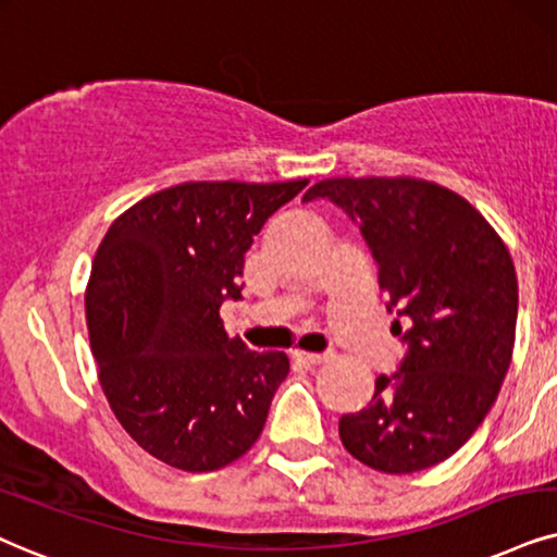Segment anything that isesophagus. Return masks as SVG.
Returning <instances> with one entry per match:
<instances>
[{"label": "esophagus", "instance_id": "obj_1", "mask_svg": "<svg viewBox=\"0 0 557 557\" xmlns=\"http://www.w3.org/2000/svg\"><path fill=\"white\" fill-rule=\"evenodd\" d=\"M293 357L302 364H308V368H313V364H323L329 362L331 357L329 355H311V351H293Z\"/></svg>", "mask_w": 557, "mask_h": 557}]
</instances>
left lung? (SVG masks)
Listing matches in <instances>:
<instances>
[{"label": "left lung", "instance_id": "left-lung-1", "mask_svg": "<svg viewBox=\"0 0 557 557\" xmlns=\"http://www.w3.org/2000/svg\"><path fill=\"white\" fill-rule=\"evenodd\" d=\"M331 200L362 231L406 355L344 413L347 453L380 473H417L455 455L502 391L517 334L509 249L466 197L413 177L321 180L302 200Z\"/></svg>", "mask_w": 557, "mask_h": 557}]
</instances>
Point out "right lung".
<instances>
[{
    "mask_svg": "<svg viewBox=\"0 0 557 557\" xmlns=\"http://www.w3.org/2000/svg\"><path fill=\"white\" fill-rule=\"evenodd\" d=\"M308 180L182 182L112 221L84 293L100 385L125 432L187 473L226 468L262 434L285 351L223 331L244 255Z\"/></svg>",
    "mask_w": 557,
    "mask_h": 557,
    "instance_id": "1",
    "label": "right lung"
}]
</instances>
